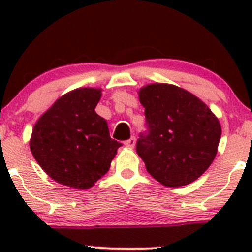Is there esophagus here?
<instances>
[{"instance_id":"esophagus-1","label":"esophagus","mask_w":252,"mask_h":252,"mask_svg":"<svg viewBox=\"0 0 252 252\" xmlns=\"http://www.w3.org/2000/svg\"><path fill=\"white\" fill-rule=\"evenodd\" d=\"M136 144V139L134 138V136H131L130 139H128L126 141H124V145H126V147H129V149H133L134 146H135Z\"/></svg>"}]
</instances>
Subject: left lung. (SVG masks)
Masks as SVG:
<instances>
[{
  "mask_svg": "<svg viewBox=\"0 0 252 252\" xmlns=\"http://www.w3.org/2000/svg\"><path fill=\"white\" fill-rule=\"evenodd\" d=\"M147 133L140 134L136 152L147 172L164 187L195 182L217 155L222 128L199 97L172 84L154 83L139 90Z\"/></svg>",
  "mask_w": 252,
  "mask_h": 252,
  "instance_id": "8db88e82",
  "label": "left lung"
}]
</instances>
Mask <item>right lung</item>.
<instances>
[{
    "mask_svg": "<svg viewBox=\"0 0 252 252\" xmlns=\"http://www.w3.org/2000/svg\"><path fill=\"white\" fill-rule=\"evenodd\" d=\"M101 89L79 88L61 96L37 119L30 150L48 177L65 187L90 189L108 172L121 142L95 112Z\"/></svg>",
    "mask_w": 252,
    "mask_h": 252,
    "instance_id": "obj_1",
    "label": "right lung"
}]
</instances>
